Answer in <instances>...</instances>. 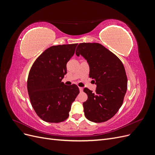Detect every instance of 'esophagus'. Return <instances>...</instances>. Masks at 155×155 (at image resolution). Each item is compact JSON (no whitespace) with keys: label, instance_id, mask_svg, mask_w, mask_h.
I'll return each instance as SVG.
<instances>
[{"label":"esophagus","instance_id":"34e87169","mask_svg":"<svg viewBox=\"0 0 155 155\" xmlns=\"http://www.w3.org/2000/svg\"><path fill=\"white\" fill-rule=\"evenodd\" d=\"M79 91H80V92H83V88L82 87H79Z\"/></svg>","mask_w":155,"mask_h":155}]
</instances>
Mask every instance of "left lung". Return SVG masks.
Segmentation results:
<instances>
[{
    "label": "left lung",
    "mask_w": 155,
    "mask_h": 155,
    "mask_svg": "<svg viewBox=\"0 0 155 155\" xmlns=\"http://www.w3.org/2000/svg\"><path fill=\"white\" fill-rule=\"evenodd\" d=\"M76 54L82 55L89 65V77L96 85L94 93L83 91L88 100L83 104L86 118L95 123L112 118L122 105L127 88V78L123 63L116 55L99 43L79 44Z\"/></svg>",
    "instance_id": "left-lung-1"
}]
</instances>
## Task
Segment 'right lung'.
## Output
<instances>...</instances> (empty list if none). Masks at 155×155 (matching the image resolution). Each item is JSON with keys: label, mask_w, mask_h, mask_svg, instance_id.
Returning <instances> with one entry per match:
<instances>
[{"label": "right lung", "mask_w": 155, "mask_h": 155, "mask_svg": "<svg viewBox=\"0 0 155 155\" xmlns=\"http://www.w3.org/2000/svg\"><path fill=\"white\" fill-rule=\"evenodd\" d=\"M78 44L52 46L33 64L27 81L31 104L40 118L59 123L68 118L72 104L79 93L78 87L66 85L62 79L67 63Z\"/></svg>", "instance_id": "obj_1"}]
</instances>
